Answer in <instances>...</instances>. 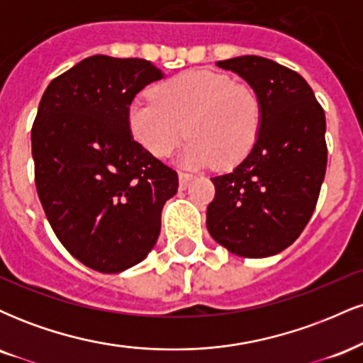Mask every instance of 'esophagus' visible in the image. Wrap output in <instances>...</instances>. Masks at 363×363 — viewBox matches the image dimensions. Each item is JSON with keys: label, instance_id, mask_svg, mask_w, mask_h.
<instances>
[{"label": "esophagus", "instance_id": "obj_1", "mask_svg": "<svg viewBox=\"0 0 363 363\" xmlns=\"http://www.w3.org/2000/svg\"><path fill=\"white\" fill-rule=\"evenodd\" d=\"M193 179H194L193 174L179 172V187H181V189H186V187L193 182Z\"/></svg>", "mask_w": 363, "mask_h": 363}]
</instances>
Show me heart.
Masks as SVG:
<instances>
[{
	"mask_svg": "<svg viewBox=\"0 0 363 363\" xmlns=\"http://www.w3.org/2000/svg\"><path fill=\"white\" fill-rule=\"evenodd\" d=\"M133 138L150 155L167 158L182 140L186 167L213 162L232 167L252 148L261 124L259 99L249 86L211 69H187L160 83L153 97L136 99L128 112Z\"/></svg>",
	"mask_w": 363,
	"mask_h": 363,
	"instance_id": "b5f03b06",
	"label": "heart"
}]
</instances>
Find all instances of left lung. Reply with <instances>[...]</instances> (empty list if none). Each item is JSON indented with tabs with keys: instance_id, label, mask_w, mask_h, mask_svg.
Masks as SVG:
<instances>
[{
	"instance_id": "1",
	"label": "left lung",
	"mask_w": 363,
	"mask_h": 363,
	"mask_svg": "<svg viewBox=\"0 0 363 363\" xmlns=\"http://www.w3.org/2000/svg\"><path fill=\"white\" fill-rule=\"evenodd\" d=\"M216 65L256 91L261 124L249 155L211 179L206 227L237 256L268 257L298 239L318 205L328 164L324 109L301 74L272 60L240 56Z\"/></svg>"
}]
</instances>
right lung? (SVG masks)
<instances>
[{"label":"right lung","mask_w":363,"mask_h":363,"mask_svg":"<svg viewBox=\"0 0 363 363\" xmlns=\"http://www.w3.org/2000/svg\"><path fill=\"white\" fill-rule=\"evenodd\" d=\"M162 78L138 57H86L49 83L32 124L35 187L66 251L119 273L147 257L179 177L131 138L133 99Z\"/></svg>","instance_id":"right-lung-1"}]
</instances>
